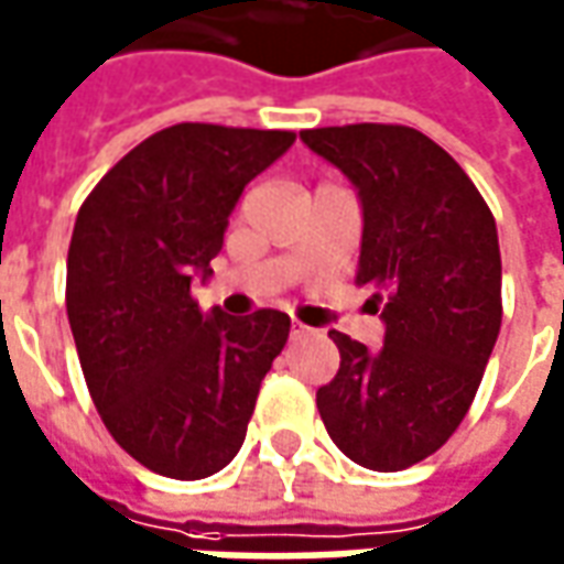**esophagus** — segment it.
Here are the masks:
<instances>
[{
  "label": "esophagus",
  "instance_id": "obj_1",
  "mask_svg": "<svg viewBox=\"0 0 564 564\" xmlns=\"http://www.w3.org/2000/svg\"><path fill=\"white\" fill-rule=\"evenodd\" d=\"M308 327H305V324H299V321H293V327H290V336H293V339H299V336H308Z\"/></svg>",
  "mask_w": 564,
  "mask_h": 564
}]
</instances>
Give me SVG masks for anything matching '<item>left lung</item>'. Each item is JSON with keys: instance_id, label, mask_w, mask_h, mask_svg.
<instances>
[{"instance_id": "1", "label": "left lung", "mask_w": 564, "mask_h": 564, "mask_svg": "<svg viewBox=\"0 0 564 564\" xmlns=\"http://www.w3.org/2000/svg\"><path fill=\"white\" fill-rule=\"evenodd\" d=\"M361 200L358 283L386 327L370 351L330 330L339 373L317 389L336 447L398 473L442 447L473 404L500 333V243L488 203L451 153L408 126L299 132Z\"/></svg>"}]
</instances>
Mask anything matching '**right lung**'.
<instances>
[{"label": "right lung", "mask_w": 564, "mask_h": 564, "mask_svg": "<svg viewBox=\"0 0 564 564\" xmlns=\"http://www.w3.org/2000/svg\"><path fill=\"white\" fill-rule=\"evenodd\" d=\"M293 141L178 122L126 153L79 206L67 252L73 343L107 432L151 473L197 481L225 469L286 346V314L200 312L191 281H209L243 187Z\"/></svg>", "instance_id": "obj_1"}]
</instances>
